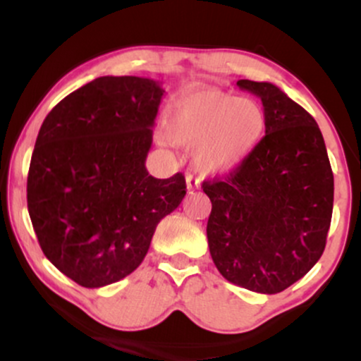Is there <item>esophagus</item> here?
Listing matches in <instances>:
<instances>
[{
  "mask_svg": "<svg viewBox=\"0 0 361 361\" xmlns=\"http://www.w3.org/2000/svg\"><path fill=\"white\" fill-rule=\"evenodd\" d=\"M198 188H200V181L188 173V175H186V190H188V192H193V190Z\"/></svg>",
  "mask_w": 361,
  "mask_h": 361,
  "instance_id": "esophagus-1",
  "label": "esophagus"
}]
</instances>
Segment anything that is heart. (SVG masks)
Here are the masks:
<instances>
[{
  "label": "heart",
  "mask_w": 361,
  "mask_h": 361,
  "mask_svg": "<svg viewBox=\"0 0 361 361\" xmlns=\"http://www.w3.org/2000/svg\"><path fill=\"white\" fill-rule=\"evenodd\" d=\"M168 137L193 146V166L205 175H226L250 157L267 130V111L255 98L219 90L181 94L164 120Z\"/></svg>",
  "instance_id": "heart-1"
}]
</instances>
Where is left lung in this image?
I'll return each mask as SVG.
<instances>
[{
    "instance_id": "left-lung-1",
    "label": "left lung",
    "mask_w": 361,
    "mask_h": 361,
    "mask_svg": "<svg viewBox=\"0 0 361 361\" xmlns=\"http://www.w3.org/2000/svg\"><path fill=\"white\" fill-rule=\"evenodd\" d=\"M267 111L255 152L226 180L205 181L212 202L207 239L215 267L238 287L279 293L321 258L334 178L312 115L271 82L239 80Z\"/></svg>"
}]
</instances>
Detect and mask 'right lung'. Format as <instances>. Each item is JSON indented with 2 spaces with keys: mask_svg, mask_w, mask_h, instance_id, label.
Returning a JSON list of instances; mask_svg holds the SVG:
<instances>
[{
  "mask_svg": "<svg viewBox=\"0 0 361 361\" xmlns=\"http://www.w3.org/2000/svg\"><path fill=\"white\" fill-rule=\"evenodd\" d=\"M164 90L137 76H102L61 100L40 127L27 180L32 226L57 270L86 288L126 279L157 224L186 193L181 173L146 169Z\"/></svg>",
  "mask_w": 361,
  "mask_h": 361,
  "instance_id": "add662e5",
  "label": "right lung"
}]
</instances>
